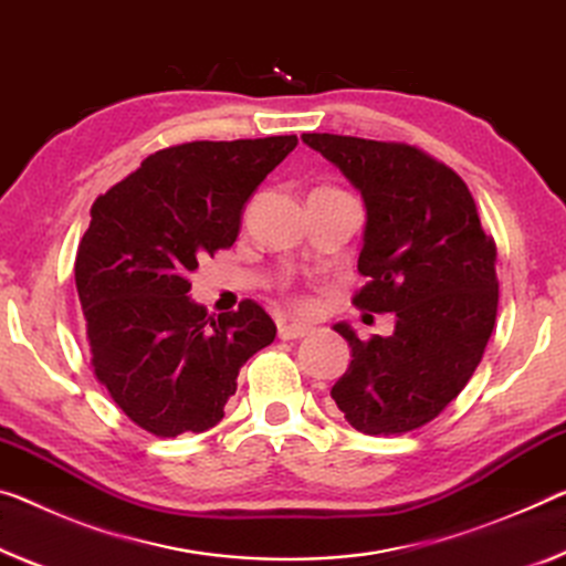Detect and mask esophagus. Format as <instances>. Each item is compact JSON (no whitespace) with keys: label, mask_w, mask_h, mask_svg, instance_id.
Segmentation results:
<instances>
[{"label":"esophagus","mask_w":566,"mask_h":566,"mask_svg":"<svg viewBox=\"0 0 566 566\" xmlns=\"http://www.w3.org/2000/svg\"><path fill=\"white\" fill-rule=\"evenodd\" d=\"M311 328L306 324H293V321H281L277 324V336L283 338V342H291V338H303L308 336Z\"/></svg>","instance_id":"1"}]
</instances>
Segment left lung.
<instances>
[{
	"instance_id": "left-lung-1",
	"label": "left lung",
	"mask_w": 566,
	"mask_h": 566,
	"mask_svg": "<svg viewBox=\"0 0 566 566\" xmlns=\"http://www.w3.org/2000/svg\"><path fill=\"white\" fill-rule=\"evenodd\" d=\"M367 207L354 306L395 313L392 336L361 342L336 324L352 364L332 397L352 428L399 434L422 428L460 395L489 344L499 281L495 242L458 174L415 146L303 134Z\"/></svg>"
}]
</instances>
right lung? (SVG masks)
Listing matches in <instances>:
<instances>
[{"mask_svg":"<svg viewBox=\"0 0 566 566\" xmlns=\"http://www.w3.org/2000/svg\"><path fill=\"white\" fill-rule=\"evenodd\" d=\"M295 144L169 146L93 202L77 298L95 377L138 428L159 438L214 428L242 364L273 344L275 324L258 303L212 318L187 293L199 260L232 245L245 202Z\"/></svg>","mask_w":566,"mask_h":566,"instance_id":"right-lung-1","label":"right lung"}]
</instances>
